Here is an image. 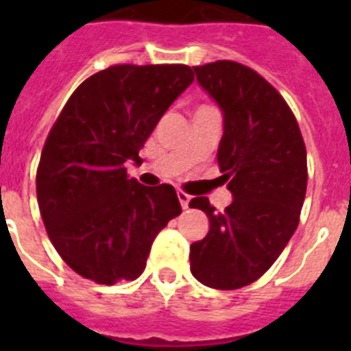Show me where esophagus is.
<instances>
[{
    "label": "esophagus",
    "mask_w": 351,
    "mask_h": 351,
    "mask_svg": "<svg viewBox=\"0 0 351 351\" xmlns=\"http://www.w3.org/2000/svg\"><path fill=\"white\" fill-rule=\"evenodd\" d=\"M176 195H178V200H180L182 209L189 208V200H191V197H189V195H187V193H184V191H178Z\"/></svg>",
    "instance_id": "obj_1"
}]
</instances>
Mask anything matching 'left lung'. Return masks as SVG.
Here are the masks:
<instances>
[{
	"instance_id": "obj_1",
	"label": "left lung",
	"mask_w": 351,
	"mask_h": 351,
	"mask_svg": "<svg viewBox=\"0 0 351 351\" xmlns=\"http://www.w3.org/2000/svg\"><path fill=\"white\" fill-rule=\"evenodd\" d=\"M193 71L222 111L217 160L233 202L222 213L206 197L189 202L209 219L208 234L191 244V273L209 288H244L271 267L299 226L304 140L288 104L253 69L220 60Z\"/></svg>"
}]
</instances>
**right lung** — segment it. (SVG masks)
<instances>
[{"mask_svg": "<svg viewBox=\"0 0 351 351\" xmlns=\"http://www.w3.org/2000/svg\"><path fill=\"white\" fill-rule=\"evenodd\" d=\"M187 65H112L69 98L41 151L36 193L52 245L98 284L134 280L156 234L182 213L175 187L127 178V162L193 84Z\"/></svg>", "mask_w": 351, "mask_h": 351, "instance_id": "obj_1", "label": "right lung"}]
</instances>
